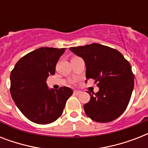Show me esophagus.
<instances>
[{"instance_id": "34e87169", "label": "esophagus", "mask_w": 148, "mask_h": 148, "mask_svg": "<svg viewBox=\"0 0 148 148\" xmlns=\"http://www.w3.org/2000/svg\"><path fill=\"white\" fill-rule=\"evenodd\" d=\"M74 95H81V90H74Z\"/></svg>"}]
</instances>
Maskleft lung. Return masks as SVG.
Instances as JSON below:
<instances>
[{
    "label": "left lung",
    "instance_id": "left-lung-1",
    "mask_svg": "<svg viewBox=\"0 0 148 148\" xmlns=\"http://www.w3.org/2000/svg\"><path fill=\"white\" fill-rule=\"evenodd\" d=\"M85 63L86 78L94 79L99 88L84 105L88 117L107 123L117 119L128 105L134 85V75L121 53L108 46L91 44L70 47ZM86 80V81H87Z\"/></svg>",
    "mask_w": 148,
    "mask_h": 148
}]
</instances>
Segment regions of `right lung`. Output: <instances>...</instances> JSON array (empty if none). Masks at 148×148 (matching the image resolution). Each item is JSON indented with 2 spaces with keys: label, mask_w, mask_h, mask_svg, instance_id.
Here are the masks:
<instances>
[{
  "label": "right lung",
  "mask_w": 148,
  "mask_h": 148,
  "mask_svg": "<svg viewBox=\"0 0 148 148\" xmlns=\"http://www.w3.org/2000/svg\"><path fill=\"white\" fill-rule=\"evenodd\" d=\"M65 48L40 47L21 58L10 73V95L21 113L31 121L50 124L61 116L66 101L73 94L70 88L49 89L46 81Z\"/></svg>",
  "instance_id": "1"
}]
</instances>
